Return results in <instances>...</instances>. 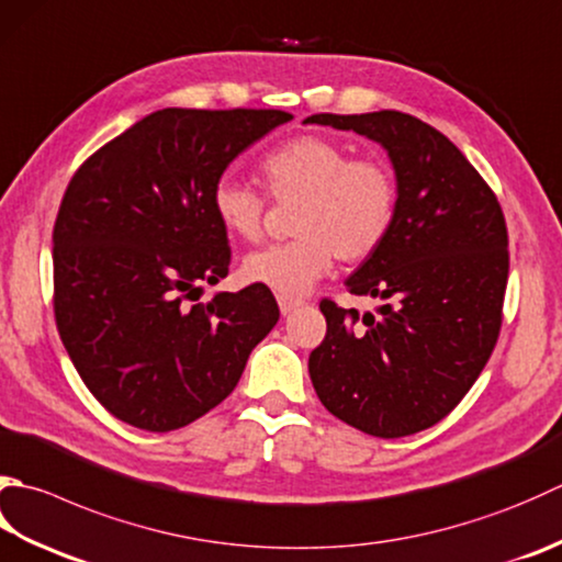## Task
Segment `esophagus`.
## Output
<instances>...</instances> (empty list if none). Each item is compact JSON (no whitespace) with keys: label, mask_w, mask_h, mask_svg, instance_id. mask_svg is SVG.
<instances>
[{"label":"esophagus","mask_w":562,"mask_h":562,"mask_svg":"<svg viewBox=\"0 0 562 562\" xmlns=\"http://www.w3.org/2000/svg\"><path fill=\"white\" fill-rule=\"evenodd\" d=\"M278 304H280V312H282V316H288V314H292L294 310H300V306H304V302L302 300H294V296H278Z\"/></svg>","instance_id":"esophagus-1"}]
</instances>
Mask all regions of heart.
I'll return each instance as SVG.
<instances>
[{"mask_svg": "<svg viewBox=\"0 0 562 562\" xmlns=\"http://www.w3.org/2000/svg\"><path fill=\"white\" fill-rule=\"evenodd\" d=\"M268 190L280 202L300 200L292 216L294 238L250 252L240 278L282 296L310 292L331 270L375 252L397 216V182L375 158H348L340 143L296 136L262 160ZM266 196L236 178H218L214 214L231 236L258 240L266 222Z\"/></svg>", "mask_w": 562, "mask_h": 562, "instance_id": "heart-1", "label": "heart"}]
</instances>
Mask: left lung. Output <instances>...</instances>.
<instances>
[{"instance_id": "1", "label": "left lung", "mask_w": 562, "mask_h": 562, "mask_svg": "<svg viewBox=\"0 0 562 562\" xmlns=\"http://www.w3.org/2000/svg\"><path fill=\"white\" fill-rule=\"evenodd\" d=\"M304 124L356 131L387 150L397 216L346 280L380 314L322 302L326 338L312 350L318 400L340 422L402 438L456 409L497 344L509 238L497 196L441 131L392 112L314 114Z\"/></svg>"}]
</instances>
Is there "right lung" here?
<instances>
[{"mask_svg": "<svg viewBox=\"0 0 562 562\" xmlns=\"http://www.w3.org/2000/svg\"><path fill=\"white\" fill-rule=\"evenodd\" d=\"M290 119L280 109H160L75 172L53 228L55 324L116 419L156 434L200 419L278 324V302L258 284L200 296L231 260L216 180Z\"/></svg>", "mask_w": 562, "mask_h": 562, "instance_id": "obj_1", "label": "right lung"}]
</instances>
